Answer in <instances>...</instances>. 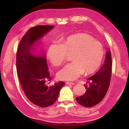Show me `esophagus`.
Returning <instances> with one entry per match:
<instances>
[{
    "label": "esophagus",
    "instance_id": "esophagus-1",
    "mask_svg": "<svg viewBox=\"0 0 129 129\" xmlns=\"http://www.w3.org/2000/svg\"><path fill=\"white\" fill-rule=\"evenodd\" d=\"M66 84L67 85H74L75 84L74 83H72V82H66Z\"/></svg>",
    "mask_w": 129,
    "mask_h": 129
}]
</instances>
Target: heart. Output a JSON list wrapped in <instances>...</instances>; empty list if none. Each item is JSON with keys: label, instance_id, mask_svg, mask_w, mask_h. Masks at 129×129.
<instances>
[{"label": "heart", "instance_id": "heart-1", "mask_svg": "<svg viewBox=\"0 0 129 129\" xmlns=\"http://www.w3.org/2000/svg\"><path fill=\"white\" fill-rule=\"evenodd\" d=\"M67 53H72L73 61L65 65L57 76L62 80H73L83 72L90 74L98 70L103 59L104 49L90 35L79 33L61 39L60 44H52L47 56L52 64L59 67L66 60Z\"/></svg>", "mask_w": 129, "mask_h": 129}]
</instances>
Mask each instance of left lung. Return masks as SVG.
I'll list each match as a JSON object with an SVG mask.
<instances>
[{"instance_id":"left-lung-1","label":"left lung","mask_w":129,"mask_h":129,"mask_svg":"<svg viewBox=\"0 0 129 129\" xmlns=\"http://www.w3.org/2000/svg\"><path fill=\"white\" fill-rule=\"evenodd\" d=\"M111 65V52L109 50L106 51L105 60L102 67L96 73L87 79L88 85H84L86 89L85 94L76 98L79 104L89 108L97 105L103 99L110 86Z\"/></svg>"}]
</instances>
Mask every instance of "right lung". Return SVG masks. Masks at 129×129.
<instances>
[{
  "instance_id": "obj_1",
  "label": "right lung",
  "mask_w": 129,
  "mask_h": 129,
  "mask_svg": "<svg viewBox=\"0 0 129 129\" xmlns=\"http://www.w3.org/2000/svg\"><path fill=\"white\" fill-rule=\"evenodd\" d=\"M52 25H37L29 29L21 38L16 53L18 76L27 98L35 105L45 108L56 101L63 81L47 86L51 80L45 53L35 55L33 46L38 40L54 28Z\"/></svg>"
}]
</instances>
